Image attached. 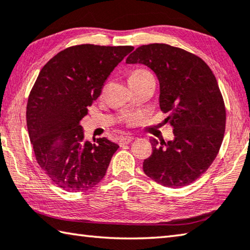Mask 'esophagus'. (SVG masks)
Returning a JSON list of instances; mask_svg holds the SVG:
<instances>
[{
	"label": "esophagus",
	"instance_id": "obj_1",
	"mask_svg": "<svg viewBox=\"0 0 250 250\" xmlns=\"http://www.w3.org/2000/svg\"><path fill=\"white\" fill-rule=\"evenodd\" d=\"M132 140H133V137H124V138H121L119 140V144L120 145L129 144V143H131V141H132Z\"/></svg>",
	"mask_w": 250,
	"mask_h": 250
}]
</instances>
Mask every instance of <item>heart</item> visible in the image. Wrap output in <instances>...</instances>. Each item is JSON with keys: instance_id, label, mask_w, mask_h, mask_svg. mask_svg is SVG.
<instances>
[{"instance_id": "1", "label": "heart", "mask_w": 250, "mask_h": 250, "mask_svg": "<svg viewBox=\"0 0 250 250\" xmlns=\"http://www.w3.org/2000/svg\"><path fill=\"white\" fill-rule=\"evenodd\" d=\"M143 73H146V72H144V71H137V72H134V73H133L132 75H134V74H143Z\"/></svg>"}]
</instances>
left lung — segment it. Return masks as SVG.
I'll return each instance as SVG.
<instances>
[{
	"label": "left lung",
	"instance_id": "left-lung-1",
	"mask_svg": "<svg viewBox=\"0 0 250 250\" xmlns=\"http://www.w3.org/2000/svg\"><path fill=\"white\" fill-rule=\"evenodd\" d=\"M144 64L160 82V107L168 113L174 140L152 138L145 175L164 187L180 188L198 179L215 160L224 138L226 111L210 67L194 54L165 43L144 44L126 58Z\"/></svg>",
	"mask_w": 250,
	"mask_h": 250
}]
</instances>
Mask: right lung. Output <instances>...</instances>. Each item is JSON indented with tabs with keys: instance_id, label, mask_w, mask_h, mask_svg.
<instances>
[{
	"instance_id": "right-lung-1",
	"label": "right lung",
	"mask_w": 250,
	"mask_h": 250,
	"mask_svg": "<svg viewBox=\"0 0 250 250\" xmlns=\"http://www.w3.org/2000/svg\"><path fill=\"white\" fill-rule=\"evenodd\" d=\"M133 49L66 48L47 62L36 80L27 103V129L39 166L63 190L86 191L106 175L119 145L106 138L84 141L80 121L113 69Z\"/></svg>"
}]
</instances>
